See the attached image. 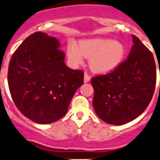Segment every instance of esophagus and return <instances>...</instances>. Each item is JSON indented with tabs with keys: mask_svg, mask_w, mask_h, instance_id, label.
Segmentation results:
<instances>
[{
	"mask_svg": "<svg viewBox=\"0 0 160 160\" xmlns=\"http://www.w3.org/2000/svg\"><path fill=\"white\" fill-rule=\"evenodd\" d=\"M90 79H91L90 76L88 75V73H86V72H85V75H84V82H89Z\"/></svg>",
	"mask_w": 160,
	"mask_h": 160,
	"instance_id": "obj_1",
	"label": "esophagus"
}]
</instances>
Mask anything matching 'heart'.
Here are the masks:
<instances>
[{"label":"heart","mask_w":160,"mask_h":160,"mask_svg":"<svg viewBox=\"0 0 160 160\" xmlns=\"http://www.w3.org/2000/svg\"><path fill=\"white\" fill-rule=\"evenodd\" d=\"M126 50L124 44L111 39H91L68 47V57L73 65L83 62L84 58H90V68L96 73L105 74L114 71L124 60Z\"/></svg>","instance_id":"heart-1"}]
</instances>
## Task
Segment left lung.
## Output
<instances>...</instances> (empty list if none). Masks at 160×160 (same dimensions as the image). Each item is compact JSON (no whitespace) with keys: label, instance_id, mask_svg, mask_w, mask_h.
Returning <instances> with one entry per match:
<instances>
[{"label":"left lung","instance_id":"left-lung-1","mask_svg":"<svg viewBox=\"0 0 160 160\" xmlns=\"http://www.w3.org/2000/svg\"><path fill=\"white\" fill-rule=\"evenodd\" d=\"M128 58L114 71L96 75L92 105L107 124L121 125L142 114L152 100L156 83V68L152 52L137 36Z\"/></svg>","mask_w":160,"mask_h":160}]
</instances>
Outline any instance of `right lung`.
Here are the masks:
<instances>
[{"instance_id": "1", "label": "right lung", "mask_w": 160, "mask_h": 160, "mask_svg": "<svg viewBox=\"0 0 160 160\" xmlns=\"http://www.w3.org/2000/svg\"><path fill=\"white\" fill-rule=\"evenodd\" d=\"M60 42L36 32L26 38L9 62L8 82L19 111L37 124L55 122L66 114L75 92L84 83V72L64 62Z\"/></svg>"}]
</instances>
